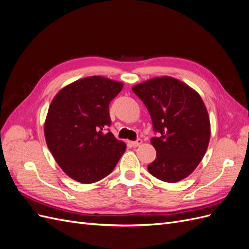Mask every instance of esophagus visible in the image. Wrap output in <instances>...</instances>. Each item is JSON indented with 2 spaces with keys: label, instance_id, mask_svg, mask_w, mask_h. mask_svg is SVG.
<instances>
[{
  "label": "esophagus",
  "instance_id": "obj_1",
  "mask_svg": "<svg viewBox=\"0 0 249 249\" xmlns=\"http://www.w3.org/2000/svg\"><path fill=\"white\" fill-rule=\"evenodd\" d=\"M131 144H132V146H134V147H137V146H139L140 144H142V140H141V139H137L136 141L131 142Z\"/></svg>",
  "mask_w": 249,
  "mask_h": 249
}]
</instances>
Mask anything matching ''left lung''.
Returning a JSON list of instances; mask_svg holds the SVG:
<instances>
[{
  "label": "left lung",
  "instance_id": "obj_1",
  "mask_svg": "<svg viewBox=\"0 0 249 249\" xmlns=\"http://www.w3.org/2000/svg\"><path fill=\"white\" fill-rule=\"evenodd\" d=\"M145 105L158 137L150 139L157 157L148 172L176 183L197 167L210 141L207 108L194 89L171 77L154 78L133 88Z\"/></svg>",
  "mask_w": 249,
  "mask_h": 249
}]
</instances>
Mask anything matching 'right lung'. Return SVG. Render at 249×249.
Wrapping results in <instances>:
<instances>
[{
    "mask_svg": "<svg viewBox=\"0 0 249 249\" xmlns=\"http://www.w3.org/2000/svg\"><path fill=\"white\" fill-rule=\"evenodd\" d=\"M124 84L100 76L80 79L53 99L44 123L51 154L71 178L83 184L112 172L125 143L105 130L111 125L110 102Z\"/></svg>",
    "mask_w": 249,
    "mask_h": 249,
    "instance_id": "obj_1",
    "label": "right lung"
}]
</instances>
